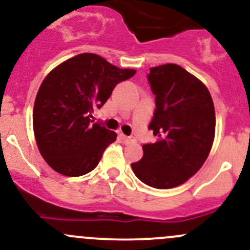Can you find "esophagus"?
<instances>
[{
    "mask_svg": "<svg viewBox=\"0 0 250 250\" xmlns=\"http://www.w3.org/2000/svg\"><path fill=\"white\" fill-rule=\"evenodd\" d=\"M120 138L125 144H130L135 140L133 137H127V135H125V134H120Z\"/></svg>",
    "mask_w": 250,
    "mask_h": 250,
    "instance_id": "esophagus-1",
    "label": "esophagus"
}]
</instances>
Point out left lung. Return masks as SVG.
Wrapping results in <instances>:
<instances>
[{"label":"left lung","instance_id":"1","mask_svg":"<svg viewBox=\"0 0 250 250\" xmlns=\"http://www.w3.org/2000/svg\"><path fill=\"white\" fill-rule=\"evenodd\" d=\"M147 81L156 97L148 129L158 139L143 145V158L132 169L151 188H172L195 175L210 152L214 104L206 85L179 65L151 67Z\"/></svg>","mask_w":250,"mask_h":250}]
</instances>
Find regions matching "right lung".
Returning a JSON list of instances; mask_svg holds the SVG:
<instances>
[{
  "label": "right lung",
  "instance_id": "add662e5",
  "mask_svg": "<svg viewBox=\"0 0 250 250\" xmlns=\"http://www.w3.org/2000/svg\"><path fill=\"white\" fill-rule=\"evenodd\" d=\"M135 70L118 69L92 53L66 60L44 78L34 105V133L44 161L55 172L81 176L94 169L115 132L92 120L113 88Z\"/></svg>",
  "mask_w": 250,
  "mask_h": 250
}]
</instances>
